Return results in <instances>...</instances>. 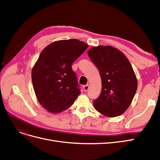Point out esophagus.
<instances>
[{
  "label": "esophagus",
  "instance_id": "34e87169",
  "mask_svg": "<svg viewBox=\"0 0 160 160\" xmlns=\"http://www.w3.org/2000/svg\"><path fill=\"white\" fill-rule=\"evenodd\" d=\"M89 88H90V85H85L84 87H83V90L85 91V92H87L88 89H89Z\"/></svg>",
  "mask_w": 160,
  "mask_h": 160
}]
</instances>
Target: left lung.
Returning a JSON list of instances; mask_svg holds the SVG:
<instances>
[{
    "label": "left lung",
    "mask_w": 160,
    "mask_h": 160,
    "mask_svg": "<svg viewBox=\"0 0 160 160\" xmlns=\"http://www.w3.org/2000/svg\"><path fill=\"white\" fill-rule=\"evenodd\" d=\"M88 55L98 69L102 81L101 93L93 101L94 108L106 117L121 116L131 105L138 86L130 62L112 46L92 47Z\"/></svg>",
    "instance_id": "1"
}]
</instances>
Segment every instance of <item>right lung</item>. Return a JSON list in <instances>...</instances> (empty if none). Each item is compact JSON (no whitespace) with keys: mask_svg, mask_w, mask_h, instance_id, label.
<instances>
[{"mask_svg":"<svg viewBox=\"0 0 160 160\" xmlns=\"http://www.w3.org/2000/svg\"><path fill=\"white\" fill-rule=\"evenodd\" d=\"M88 46L77 39L60 40L42 50L32 68L31 79L37 100L48 112L67 110L80 94L72 65Z\"/></svg>","mask_w":160,"mask_h":160,"instance_id":"1","label":"right lung"}]
</instances>
